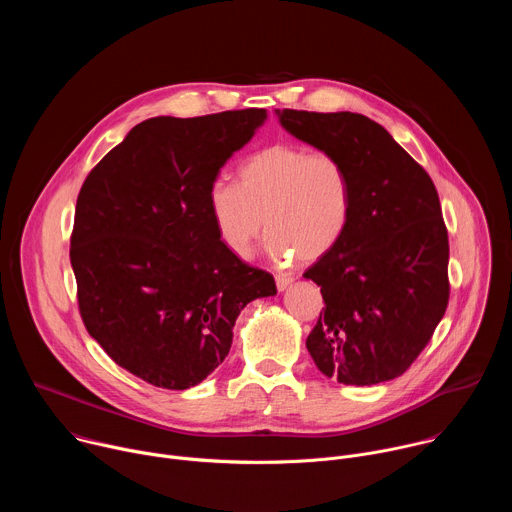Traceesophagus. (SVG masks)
Listing matches in <instances>:
<instances>
[{
	"instance_id": "esophagus-1",
	"label": "esophagus",
	"mask_w": 512,
	"mask_h": 512,
	"mask_svg": "<svg viewBox=\"0 0 512 512\" xmlns=\"http://www.w3.org/2000/svg\"><path fill=\"white\" fill-rule=\"evenodd\" d=\"M291 281H294V277H291L289 273H277V275H275V283H277V289H279V291H283L285 287H289Z\"/></svg>"
}]
</instances>
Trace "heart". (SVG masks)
Returning <instances> with one entry per match:
<instances>
[{
    "label": "heart",
    "instance_id": "heart-1",
    "mask_svg": "<svg viewBox=\"0 0 512 512\" xmlns=\"http://www.w3.org/2000/svg\"><path fill=\"white\" fill-rule=\"evenodd\" d=\"M208 210L235 257H251L265 223L273 259L310 263L326 255L348 227L352 178L332 152L275 143L241 164L239 182L216 178L208 188Z\"/></svg>",
    "mask_w": 512,
    "mask_h": 512
}]
</instances>
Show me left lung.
I'll return each mask as SVG.
<instances>
[{
  "label": "left lung",
  "mask_w": 512,
  "mask_h": 512,
  "mask_svg": "<svg viewBox=\"0 0 512 512\" xmlns=\"http://www.w3.org/2000/svg\"><path fill=\"white\" fill-rule=\"evenodd\" d=\"M281 125L340 156L352 178L350 221L304 277L324 312L306 346L342 385L401 377L429 344L450 302V243L429 174L389 131L360 113L277 111Z\"/></svg>",
  "instance_id": "8db88e82"
}]
</instances>
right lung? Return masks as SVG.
<instances>
[{"label": "right lung", "instance_id": "add662e5", "mask_svg": "<svg viewBox=\"0 0 512 512\" xmlns=\"http://www.w3.org/2000/svg\"><path fill=\"white\" fill-rule=\"evenodd\" d=\"M265 117L141 121L83 182L70 235L83 324L154 387L206 379L231 350L239 312L277 291L269 271L223 245L208 210L210 184Z\"/></svg>", "mask_w": 512, "mask_h": 512}]
</instances>
